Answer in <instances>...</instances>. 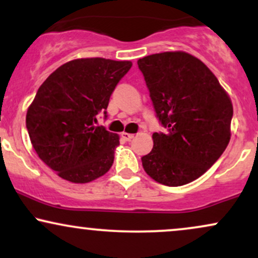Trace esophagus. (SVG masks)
<instances>
[{
	"instance_id": "34e87169",
	"label": "esophagus",
	"mask_w": 258,
	"mask_h": 258,
	"mask_svg": "<svg viewBox=\"0 0 258 258\" xmlns=\"http://www.w3.org/2000/svg\"><path fill=\"white\" fill-rule=\"evenodd\" d=\"M121 137H122L123 139H125L126 142H130V141H131V139H132L133 137H135V136L131 135V133H126V132H122V133H121Z\"/></svg>"
}]
</instances>
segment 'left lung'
Here are the masks:
<instances>
[{
	"mask_svg": "<svg viewBox=\"0 0 258 258\" xmlns=\"http://www.w3.org/2000/svg\"><path fill=\"white\" fill-rule=\"evenodd\" d=\"M137 63L156 117L167 130L153 133L152 152L142 158L144 171L168 186L193 182L229 143V96L211 70L189 53H158Z\"/></svg>",
	"mask_w": 258,
	"mask_h": 258,
	"instance_id": "obj_1",
	"label": "left lung"
}]
</instances>
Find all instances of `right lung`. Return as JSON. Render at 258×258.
<instances>
[{
  "label": "right lung",
  "mask_w": 258,
  "mask_h": 258,
  "mask_svg": "<svg viewBox=\"0 0 258 258\" xmlns=\"http://www.w3.org/2000/svg\"><path fill=\"white\" fill-rule=\"evenodd\" d=\"M132 63L104 58L68 61L38 88L26 112L29 137L44 164L73 183H88L110 170L119 136L96 126Z\"/></svg>",
  "instance_id": "add662e5"
}]
</instances>
